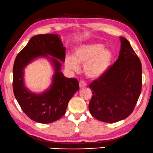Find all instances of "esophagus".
<instances>
[{"mask_svg": "<svg viewBox=\"0 0 153 153\" xmlns=\"http://www.w3.org/2000/svg\"><path fill=\"white\" fill-rule=\"evenodd\" d=\"M79 87H80V88H83V87H87V83H86L85 81L82 80L79 82Z\"/></svg>", "mask_w": 153, "mask_h": 153, "instance_id": "34e87169", "label": "esophagus"}]
</instances>
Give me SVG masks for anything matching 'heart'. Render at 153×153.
<instances>
[{
  "instance_id": "1",
  "label": "heart",
  "mask_w": 153,
  "mask_h": 153,
  "mask_svg": "<svg viewBox=\"0 0 153 153\" xmlns=\"http://www.w3.org/2000/svg\"><path fill=\"white\" fill-rule=\"evenodd\" d=\"M112 53L109 49L104 48L100 44H84L77 46L74 57L67 55L65 59L66 67L78 71L79 64L84 65V72L91 78H97L107 71L112 61Z\"/></svg>"
}]
</instances>
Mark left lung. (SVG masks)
Segmentation results:
<instances>
[{
	"mask_svg": "<svg viewBox=\"0 0 153 153\" xmlns=\"http://www.w3.org/2000/svg\"><path fill=\"white\" fill-rule=\"evenodd\" d=\"M120 39L118 59L89 85L93 94L90 113L96 119L110 123L132 114L141 91L140 59L126 38L120 36Z\"/></svg>",
	"mask_w": 153,
	"mask_h": 153,
	"instance_id": "obj_1",
	"label": "left lung"
}]
</instances>
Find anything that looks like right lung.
Here are the masks:
<instances>
[{
    "label": "right lung",
    "instance_id": "add662e5",
    "mask_svg": "<svg viewBox=\"0 0 153 153\" xmlns=\"http://www.w3.org/2000/svg\"><path fill=\"white\" fill-rule=\"evenodd\" d=\"M65 54L66 48L59 35L44 34L33 36L15 59L14 94L22 110L34 121L46 124L59 120L65 114L71 98L79 90L77 79L67 78L61 72L62 64L58 59L65 61ZM37 57L48 59L55 70L51 87L42 94L33 93L24 84V68Z\"/></svg>",
    "mask_w": 153,
    "mask_h": 153
}]
</instances>
